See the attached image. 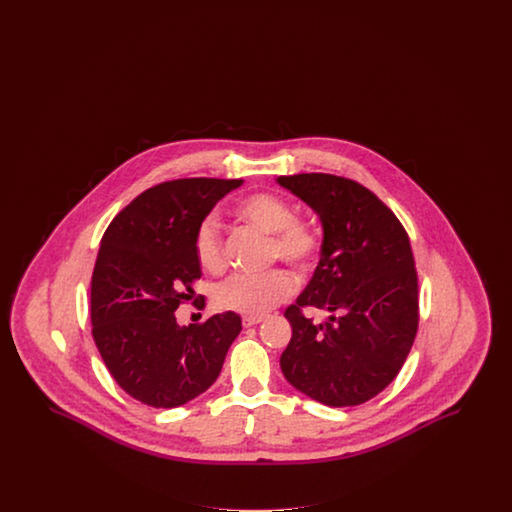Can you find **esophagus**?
Masks as SVG:
<instances>
[{"instance_id":"34e87169","label":"esophagus","mask_w":512,"mask_h":512,"mask_svg":"<svg viewBox=\"0 0 512 512\" xmlns=\"http://www.w3.org/2000/svg\"><path fill=\"white\" fill-rule=\"evenodd\" d=\"M263 318L265 317H244L242 318V322H244V326H255V324L263 322Z\"/></svg>"}]
</instances>
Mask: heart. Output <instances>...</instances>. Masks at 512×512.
Returning <instances> with one entry per match:
<instances>
[{
    "label": "heart",
    "instance_id": "heart-1",
    "mask_svg": "<svg viewBox=\"0 0 512 512\" xmlns=\"http://www.w3.org/2000/svg\"><path fill=\"white\" fill-rule=\"evenodd\" d=\"M236 217L245 224L270 234L268 255L307 272L317 265L322 251V236L309 220L293 217L292 205L276 194L257 192L236 203ZM194 253L199 267L219 274L226 267L224 244L215 219L207 217L195 228ZM295 290L292 274L284 268H272L265 274H236L220 284L215 303L222 311L240 313L245 317H261Z\"/></svg>",
    "mask_w": 512,
    "mask_h": 512
}]
</instances>
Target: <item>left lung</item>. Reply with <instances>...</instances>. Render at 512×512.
<instances>
[{
    "instance_id": "8db88e82",
    "label": "left lung",
    "mask_w": 512,
    "mask_h": 512,
    "mask_svg": "<svg viewBox=\"0 0 512 512\" xmlns=\"http://www.w3.org/2000/svg\"><path fill=\"white\" fill-rule=\"evenodd\" d=\"M276 182L322 222V251L307 288L284 317L292 340L280 357L295 390L328 407H353L399 374L418 330V276L403 224L355 180L309 172ZM322 308L315 325L302 309Z\"/></svg>"
}]
</instances>
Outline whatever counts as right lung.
Masks as SVG:
<instances>
[{
    "mask_svg": "<svg viewBox=\"0 0 512 512\" xmlns=\"http://www.w3.org/2000/svg\"><path fill=\"white\" fill-rule=\"evenodd\" d=\"M244 180L180 178L130 201L107 226L92 274V336L115 382L155 409L209 390L242 332L232 311L178 326L174 311L201 276L194 234Z\"/></svg>",
    "mask_w": 512,
    "mask_h": 512,
    "instance_id": "right-lung-1",
    "label": "right lung"
}]
</instances>
